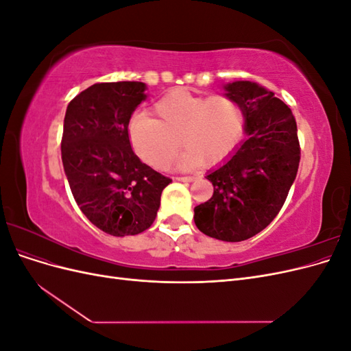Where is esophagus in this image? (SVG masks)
<instances>
[{
  "mask_svg": "<svg viewBox=\"0 0 351 351\" xmlns=\"http://www.w3.org/2000/svg\"><path fill=\"white\" fill-rule=\"evenodd\" d=\"M177 180L178 182H195V177H190V176H186V177H183V176H180V177H177Z\"/></svg>",
  "mask_w": 351,
  "mask_h": 351,
  "instance_id": "obj_1",
  "label": "esophagus"
}]
</instances>
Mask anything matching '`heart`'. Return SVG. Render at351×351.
<instances>
[{
  "label": "heart",
  "mask_w": 351,
  "mask_h": 351,
  "mask_svg": "<svg viewBox=\"0 0 351 351\" xmlns=\"http://www.w3.org/2000/svg\"><path fill=\"white\" fill-rule=\"evenodd\" d=\"M154 114L156 119L146 114L133 117L129 134L137 155L159 169L171 164L180 141L186 149L178 158V168L222 162L234 151L246 123L244 110L234 98L205 97L189 89L164 95L155 102Z\"/></svg>",
  "instance_id": "1"
}]
</instances>
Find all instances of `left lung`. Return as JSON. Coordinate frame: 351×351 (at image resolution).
Returning <instances> with one entry per match:
<instances>
[{"label":"left lung","instance_id":"8db88e82","mask_svg":"<svg viewBox=\"0 0 351 351\" xmlns=\"http://www.w3.org/2000/svg\"><path fill=\"white\" fill-rule=\"evenodd\" d=\"M244 110L247 137L230 159L206 178L212 197L195 208V224L222 241L256 236L278 215L300 162V143L291 110L258 83L224 86Z\"/></svg>","mask_w":351,"mask_h":351}]
</instances>
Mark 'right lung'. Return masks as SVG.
Segmentation results:
<instances>
[{
	"label": "right lung",
	"mask_w": 351,
	"mask_h": 351,
	"mask_svg": "<svg viewBox=\"0 0 351 351\" xmlns=\"http://www.w3.org/2000/svg\"><path fill=\"white\" fill-rule=\"evenodd\" d=\"M145 90L142 82L95 83L70 101L64 117L61 159L74 200L115 237L149 228L171 183L132 149L129 123Z\"/></svg>",
	"instance_id": "obj_1"
}]
</instances>
